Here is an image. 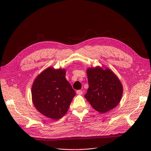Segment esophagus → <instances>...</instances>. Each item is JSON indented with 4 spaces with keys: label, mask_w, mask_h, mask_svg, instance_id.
<instances>
[{
    "label": "esophagus",
    "mask_w": 151,
    "mask_h": 151,
    "mask_svg": "<svg viewBox=\"0 0 151 151\" xmlns=\"http://www.w3.org/2000/svg\"><path fill=\"white\" fill-rule=\"evenodd\" d=\"M76 93H77V94H78V95H82V93H83V92H82V90H77V91H76Z\"/></svg>",
    "instance_id": "obj_1"
}]
</instances>
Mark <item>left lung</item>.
Returning <instances> with one entry per match:
<instances>
[{"instance_id":"1","label":"left lung","mask_w":151,"mask_h":151,"mask_svg":"<svg viewBox=\"0 0 151 151\" xmlns=\"http://www.w3.org/2000/svg\"><path fill=\"white\" fill-rule=\"evenodd\" d=\"M89 88L85 98L100 113H106L119 104L123 87L118 78L109 69L97 66L87 70Z\"/></svg>"}]
</instances>
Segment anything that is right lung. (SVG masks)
<instances>
[{
    "instance_id": "1",
    "label": "right lung",
    "mask_w": 151,
    "mask_h": 151,
    "mask_svg": "<svg viewBox=\"0 0 151 151\" xmlns=\"http://www.w3.org/2000/svg\"><path fill=\"white\" fill-rule=\"evenodd\" d=\"M65 69L51 67L40 73L32 87L33 103L42 115L58 119L65 115L76 93L66 80Z\"/></svg>"
}]
</instances>
